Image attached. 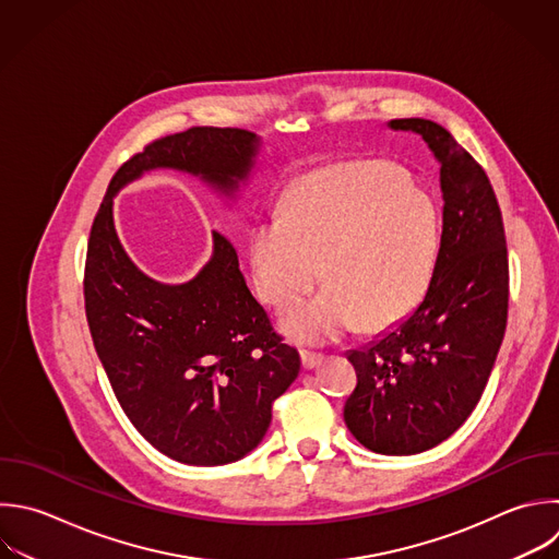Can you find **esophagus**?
<instances>
[{
  "label": "esophagus",
  "instance_id": "obj_1",
  "mask_svg": "<svg viewBox=\"0 0 559 559\" xmlns=\"http://www.w3.org/2000/svg\"><path fill=\"white\" fill-rule=\"evenodd\" d=\"M321 360H323V356H321V354L301 349V365H304V369H314V367H319V365H321Z\"/></svg>",
  "mask_w": 559,
  "mask_h": 559
}]
</instances>
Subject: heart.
Listing matches in <instances>:
<instances>
[{
  "label": "heart",
  "instance_id": "b5f03b06",
  "mask_svg": "<svg viewBox=\"0 0 559 559\" xmlns=\"http://www.w3.org/2000/svg\"><path fill=\"white\" fill-rule=\"evenodd\" d=\"M439 249V221L426 194L384 162H349L304 177L286 197L284 218L251 231L249 262L258 295L282 310L321 277L312 299L284 312L297 343H328L362 321L384 330L426 295Z\"/></svg>",
  "mask_w": 559,
  "mask_h": 559
}]
</instances>
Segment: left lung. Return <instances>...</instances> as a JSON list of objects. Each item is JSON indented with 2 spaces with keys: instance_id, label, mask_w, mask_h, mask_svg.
I'll use <instances>...</instances> for the list:
<instances>
[{
  "instance_id": "1",
  "label": "left lung",
  "mask_w": 559,
  "mask_h": 559,
  "mask_svg": "<svg viewBox=\"0 0 559 559\" xmlns=\"http://www.w3.org/2000/svg\"><path fill=\"white\" fill-rule=\"evenodd\" d=\"M439 164L441 240L430 286L411 314L349 349L356 389L349 432L380 454H417L448 439L474 411L496 362L509 301L502 216L485 170L437 122L406 118Z\"/></svg>"
}]
</instances>
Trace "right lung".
Here are the masks:
<instances>
[{"label":"right lung","instance_id":"1","mask_svg":"<svg viewBox=\"0 0 559 559\" xmlns=\"http://www.w3.org/2000/svg\"><path fill=\"white\" fill-rule=\"evenodd\" d=\"M260 151L245 129L157 140L114 175L90 236L85 310L98 358L142 437L188 465H225L258 448L301 360L251 295L225 236L212 234V258L192 280L164 284L124 251L114 199L146 173L177 170L236 203Z\"/></svg>","mask_w":559,"mask_h":559}]
</instances>
